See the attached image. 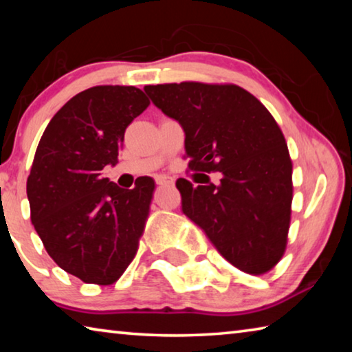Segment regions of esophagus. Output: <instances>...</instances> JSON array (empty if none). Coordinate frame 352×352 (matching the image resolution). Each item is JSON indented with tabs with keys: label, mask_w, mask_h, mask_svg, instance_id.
<instances>
[{
	"label": "esophagus",
	"mask_w": 352,
	"mask_h": 352,
	"mask_svg": "<svg viewBox=\"0 0 352 352\" xmlns=\"http://www.w3.org/2000/svg\"><path fill=\"white\" fill-rule=\"evenodd\" d=\"M155 183L160 184V186H169V184L174 183V178L162 175V177H157V178H155Z\"/></svg>",
	"instance_id": "1"
}]
</instances>
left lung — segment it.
Listing matches in <instances>:
<instances>
[{
  "label": "left lung",
  "mask_w": 352,
  "mask_h": 352,
  "mask_svg": "<svg viewBox=\"0 0 352 352\" xmlns=\"http://www.w3.org/2000/svg\"><path fill=\"white\" fill-rule=\"evenodd\" d=\"M155 107L180 124L189 169L219 184L178 178L182 211L217 252L250 275L283 258L290 223L292 160L281 129L253 94L200 82L147 85Z\"/></svg>",
  "instance_id": "8db88e82"
}]
</instances>
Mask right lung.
Masks as SVG:
<instances>
[{
  "label": "right lung",
  "mask_w": 352,
  "mask_h": 352,
  "mask_svg": "<svg viewBox=\"0 0 352 352\" xmlns=\"http://www.w3.org/2000/svg\"><path fill=\"white\" fill-rule=\"evenodd\" d=\"M151 104L140 88L98 85L76 94L45 129L28 177L31 220L56 264L87 284L118 281L138 250L155 182L122 189L102 175L124 132Z\"/></svg>",
  "instance_id": "obj_1"
}]
</instances>
